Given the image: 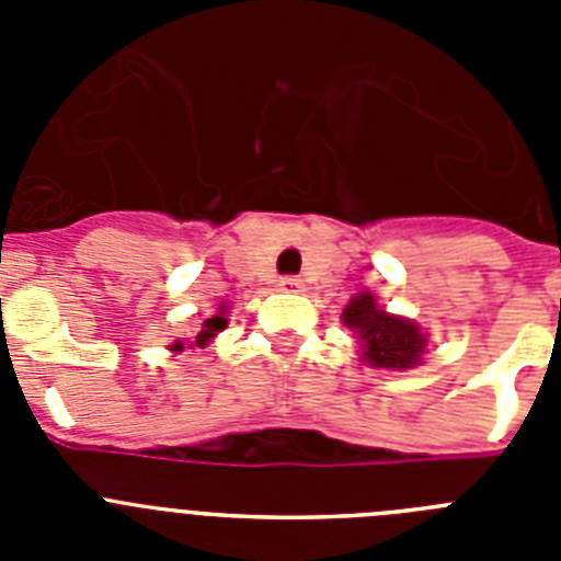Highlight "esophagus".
I'll return each mask as SVG.
<instances>
[{
	"label": "esophagus",
	"instance_id": "esophagus-1",
	"mask_svg": "<svg viewBox=\"0 0 561 561\" xmlns=\"http://www.w3.org/2000/svg\"><path fill=\"white\" fill-rule=\"evenodd\" d=\"M277 289L300 291V289H304V280H300V277H295V275H286V277H280V280H277Z\"/></svg>",
	"mask_w": 561,
	"mask_h": 561
}]
</instances>
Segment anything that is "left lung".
Masks as SVG:
<instances>
[{
    "instance_id": "obj_1",
    "label": "left lung",
    "mask_w": 561,
    "mask_h": 561,
    "mask_svg": "<svg viewBox=\"0 0 561 561\" xmlns=\"http://www.w3.org/2000/svg\"><path fill=\"white\" fill-rule=\"evenodd\" d=\"M342 320L348 329H354L362 340V356L370 362L374 368H413L419 365L421 354H424V334L419 325L404 320V317H393L388 311H381L376 306L370 291H362L345 306Z\"/></svg>"
}]
</instances>
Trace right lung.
<instances>
[{"label": "right lung", "instance_id": "right-lung-1", "mask_svg": "<svg viewBox=\"0 0 561 561\" xmlns=\"http://www.w3.org/2000/svg\"><path fill=\"white\" fill-rule=\"evenodd\" d=\"M227 325V317H221V311L216 317H207L205 323H202V331H199V336H196V342H199V345H205L207 340H210V336H216V331H221ZM173 348L180 351L182 345H173Z\"/></svg>", "mask_w": 561, "mask_h": 561}]
</instances>
